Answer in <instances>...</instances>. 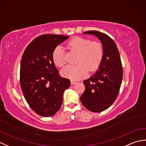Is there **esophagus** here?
<instances>
[{
    "instance_id": "esophagus-1",
    "label": "esophagus",
    "mask_w": 146,
    "mask_h": 146,
    "mask_svg": "<svg viewBox=\"0 0 146 146\" xmlns=\"http://www.w3.org/2000/svg\"><path fill=\"white\" fill-rule=\"evenodd\" d=\"M75 83H76V82H75L73 81V80H71V85H74V84H75Z\"/></svg>"
}]
</instances>
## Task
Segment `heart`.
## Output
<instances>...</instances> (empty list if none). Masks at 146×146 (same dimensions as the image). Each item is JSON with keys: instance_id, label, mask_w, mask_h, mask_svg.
<instances>
[{"instance_id": "1", "label": "heart", "mask_w": 146, "mask_h": 146, "mask_svg": "<svg viewBox=\"0 0 146 146\" xmlns=\"http://www.w3.org/2000/svg\"><path fill=\"white\" fill-rule=\"evenodd\" d=\"M68 48L79 52L75 66H68L61 70V74L64 78L72 80H78L90 72L97 70L104 57L103 46L98 42L90 39L76 37L68 42ZM52 58L54 64L62 67L66 63L65 52L61 46L56 47L52 53Z\"/></svg>"}]
</instances>
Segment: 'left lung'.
Listing matches in <instances>:
<instances>
[{"mask_svg": "<svg viewBox=\"0 0 146 146\" xmlns=\"http://www.w3.org/2000/svg\"><path fill=\"white\" fill-rule=\"evenodd\" d=\"M84 33L94 35L100 40L104 53L98 71L91 78L83 81L85 90L80 100L90 111L100 112L110 107L116 100L122 80V64L112 39L97 31Z\"/></svg>", "mask_w": 146, "mask_h": 146, "instance_id": "left-lung-1", "label": "left lung"}]
</instances>
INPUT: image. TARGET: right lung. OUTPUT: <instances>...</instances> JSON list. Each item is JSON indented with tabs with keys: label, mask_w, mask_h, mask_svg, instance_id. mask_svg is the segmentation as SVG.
Returning <instances> with one entry per match:
<instances>
[{
	"label": "right lung",
	"mask_w": 146,
	"mask_h": 146,
	"mask_svg": "<svg viewBox=\"0 0 146 146\" xmlns=\"http://www.w3.org/2000/svg\"><path fill=\"white\" fill-rule=\"evenodd\" d=\"M69 37L44 35L27 46L21 59L20 84L26 102L39 115L48 117L60 110L69 79L62 78L52 58L54 49Z\"/></svg>",
	"instance_id": "right-lung-1"
}]
</instances>
